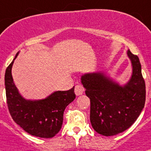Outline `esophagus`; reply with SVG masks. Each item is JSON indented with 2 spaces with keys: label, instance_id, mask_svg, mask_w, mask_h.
Instances as JSON below:
<instances>
[{
  "label": "esophagus",
  "instance_id": "1",
  "mask_svg": "<svg viewBox=\"0 0 151 151\" xmlns=\"http://www.w3.org/2000/svg\"><path fill=\"white\" fill-rule=\"evenodd\" d=\"M84 91H85L84 87H83L82 85L78 84V85H76V86H75V93H76V96L82 95Z\"/></svg>",
  "mask_w": 151,
  "mask_h": 151
}]
</instances>
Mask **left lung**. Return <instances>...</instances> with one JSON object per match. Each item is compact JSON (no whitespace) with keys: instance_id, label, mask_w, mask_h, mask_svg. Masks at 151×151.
<instances>
[{"instance_id":"left-lung-1","label":"left lung","mask_w":151,"mask_h":151,"mask_svg":"<svg viewBox=\"0 0 151 151\" xmlns=\"http://www.w3.org/2000/svg\"><path fill=\"white\" fill-rule=\"evenodd\" d=\"M133 66L130 80L120 86L103 73L86 74L81 80L90 99V122L101 135H116L129 128L143 110L146 100L145 82L137 55L128 50Z\"/></svg>"}]
</instances>
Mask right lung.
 Wrapping results in <instances>:
<instances>
[{
	"mask_svg": "<svg viewBox=\"0 0 151 151\" xmlns=\"http://www.w3.org/2000/svg\"><path fill=\"white\" fill-rule=\"evenodd\" d=\"M15 58L7 66L4 76L8 110L14 121L29 134L52 138L62 128L63 113L67 106L76 99L74 86L68 91H57L41 100H26L20 95L11 76Z\"/></svg>",
	"mask_w": 151,
	"mask_h": 151,
	"instance_id": "1",
	"label": "right lung"
}]
</instances>
